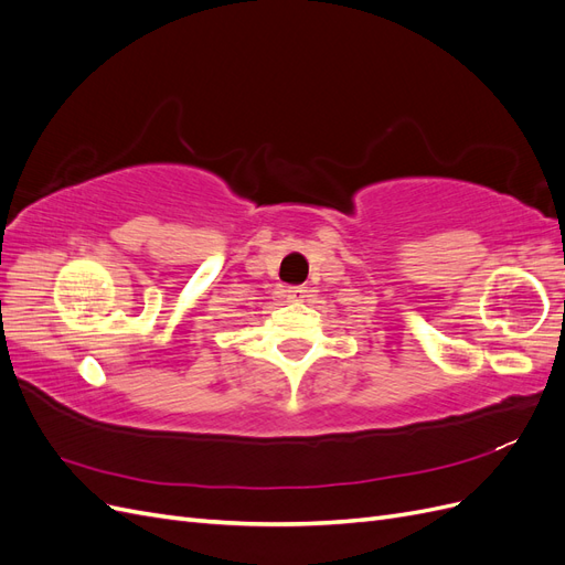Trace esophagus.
<instances>
[{
	"mask_svg": "<svg viewBox=\"0 0 565 565\" xmlns=\"http://www.w3.org/2000/svg\"><path fill=\"white\" fill-rule=\"evenodd\" d=\"M306 295H309V287H303V285H297V287H289L287 289V297L289 299H301Z\"/></svg>",
	"mask_w": 565,
	"mask_h": 565,
	"instance_id": "34e87169",
	"label": "esophagus"
}]
</instances>
